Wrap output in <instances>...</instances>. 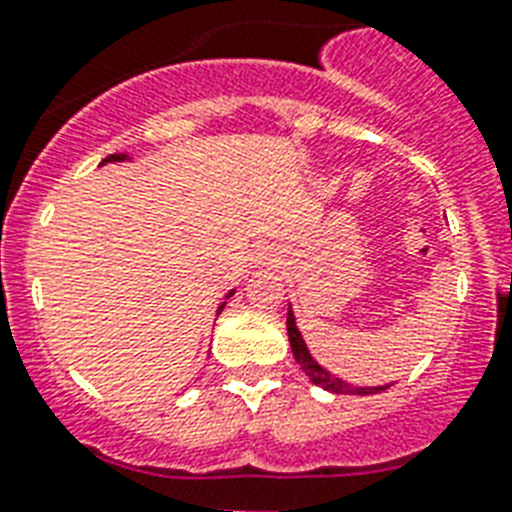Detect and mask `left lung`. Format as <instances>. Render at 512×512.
I'll use <instances>...</instances> for the list:
<instances>
[{
  "instance_id": "left-lung-1",
  "label": "left lung",
  "mask_w": 512,
  "mask_h": 512,
  "mask_svg": "<svg viewBox=\"0 0 512 512\" xmlns=\"http://www.w3.org/2000/svg\"><path fill=\"white\" fill-rule=\"evenodd\" d=\"M287 332L292 353H295V361L303 366V372L308 374L316 385H321V388L332 390V393H350V396H372V393H380V390L388 388V385H385V388H356V385H348V382L340 380V377H332L329 372H324V369L313 361L308 348H305L303 337H300V332H297L295 327V316H292V311L287 313Z\"/></svg>"
}]
</instances>
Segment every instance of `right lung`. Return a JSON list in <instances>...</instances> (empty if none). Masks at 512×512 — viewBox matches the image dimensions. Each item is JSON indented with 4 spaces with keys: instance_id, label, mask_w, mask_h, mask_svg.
Here are the masks:
<instances>
[{
    "instance_id": "add662e5",
    "label": "right lung",
    "mask_w": 512,
    "mask_h": 512,
    "mask_svg": "<svg viewBox=\"0 0 512 512\" xmlns=\"http://www.w3.org/2000/svg\"><path fill=\"white\" fill-rule=\"evenodd\" d=\"M122 159H127V156H124V154H111V156H108V159H103V164H106V162H122Z\"/></svg>"
}]
</instances>
